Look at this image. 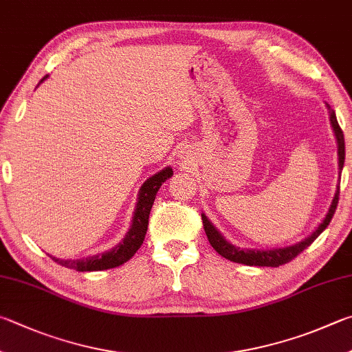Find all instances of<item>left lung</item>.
Segmentation results:
<instances>
[{
	"label": "left lung",
	"mask_w": 352,
	"mask_h": 352,
	"mask_svg": "<svg viewBox=\"0 0 352 352\" xmlns=\"http://www.w3.org/2000/svg\"><path fill=\"white\" fill-rule=\"evenodd\" d=\"M328 111H329V120L332 124V129H334L336 138H337V144H338V169H340L342 174V168L344 163V138H343V131L342 127L338 126V121L336 117V112L331 109V106L328 104ZM338 195H340V186L337 188L334 200L331 203V208L328 210L324 220L320 223L314 232H312L308 239H305L303 241L297 243L294 246H287V248H280V249H267V251H258V249H240L232 246L231 243H228L223 235L217 231L214 228L212 223L208 220V217L201 214V220H203V226H204V232L208 235V240L210 243L217 252H219L221 257H225L231 261H235V263H241V265H248V266H271V267H278L282 265L289 263L291 260L297 257L300 252H303L306 248H308L312 241H314L318 235H320L324 229L328 228V225L332 220V215H334L336 209H337V203H338Z\"/></svg>",
	"instance_id": "left-lung-1"
}]
</instances>
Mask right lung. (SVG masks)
<instances>
[{"label":"right lung","instance_id":"right-lung-1","mask_svg":"<svg viewBox=\"0 0 352 352\" xmlns=\"http://www.w3.org/2000/svg\"><path fill=\"white\" fill-rule=\"evenodd\" d=\"M44 78H47V75L44 76ZM172 172L174 170L170 168H166L162 172H158V174L152 175L143 183L142 189H140L135 214H133V219H132V226L124 237V240L121 241L120 245L112 248L111 251H107L104 254L92 255V257H86L80 260H60V258L52 257V260L61 266L69 267V270H75L80 272L111 270V267H117L120 265L126 263L127 260H131L133 257V254L138 251L140 246H142L144 241V235H146V231H148L149 214H151L152 204H154L158 189L166 180H168V178L172 177Z\"/></svg>","mask_w":352,"mask_h":352}]
</instances>
